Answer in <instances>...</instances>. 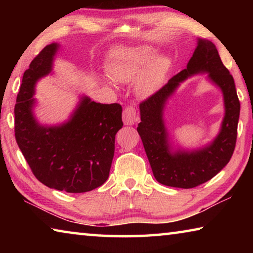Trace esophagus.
Returning <instances> with one entry per match:
<instances>
[{
	"label": "esophagus",
	"instance_id": "1",
	"mask_svg": "<svg viewBox=\"0 0 253 253\" xmlns=\"http://www.w3.org/2000/svg\"><path fill=\"white\" fill-rule=\"evenodd\" d=\"M138 121L136 114V108L132 105H128L123 111V122L125 125H132Z\"/></svg>",
	"mask_w": 253,
	"mask_h": 253
}]
</instances>
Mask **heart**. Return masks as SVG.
<instances>
[{
  "instance_id": "b5f03b06",
  "label": "heart",
  "mask_w": 253,
  "mask_h": 253,
  "mask_svg": "<svg viewBox=\"0 0 253 253\" xmlns=\"http://www.w3.org/2000/svg\"><path fill=\"white\" fill-rule=\"evenodd\" d=\"M152 58L153 50L147 46L121 51L110 60L107 70L110 78L116 83H128L145 69ZM166 66L168 62L164 58L154 60L137 80V92L142 96H147L155 91L162 83Z\"/></svg>"
}]
</instances>
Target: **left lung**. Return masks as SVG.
<instances>
[{"instance_id": "left-lung-1", "label": "left lung", "mask_w": 253, "mask_h": 253, "mask_svg": "<svg viewBox=\"0 0 253 253\" xmlns=\"http://www.w3.org/2000/svg\"><path fill=\"white\" fill-rule=\"evenodd\" d=\"M198 72H209L210 79L224 91L226 116L221 131L210 147L201 151L170 154L161 118L162 108L179 83ZM139 109L142 122L137 131L154 176L161 184L179 188L196 187L215 176L232 157L237 143L240 101L233 77L222 63L216 46L211 41L199 40L185 69L140 102Z\"/></svg>"}]
</instances>
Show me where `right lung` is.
Segmentation results:
<instances>
[{
  "label": "right lung",
  "instance_id": "1",
  "mask_svg": "<svg viewBox=\"0 0 253 253\" xmlns=\"http://www.w3.org/2000/svg\"><path fill=\"white\" fill-rule=\"evenodd\" d=\"M57 44H49L30 63L14 107L15 139L37 179L50 188L84 193L109 176L115 136L123 127L119 104L84 98L70 122L58 127L38 125L31 108L34 84L51 71Z\"/></svg>",
  "mask_w": 253,
  "mask_h": 253
}]
</instances>
